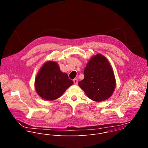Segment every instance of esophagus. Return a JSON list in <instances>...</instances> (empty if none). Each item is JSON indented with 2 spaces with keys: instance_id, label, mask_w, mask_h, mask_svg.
I'll use <instances>...</instances> for the list:
<instances>
[{
  "instance_id": "obj_1",
  "label": "esophagus",
  "mask_w": 148,
  "mask_h": 148,
  "mask_svg": "<svg viewBox=\"0 0 148 148\" xmlns=\"http://www.w3.org/2000/svg\"><path fill=\"white\" fill-rule=\"evenodd\" d=\"M73 83H74V84L75 85L77 84V83H78V80H77V79H73Z\"/></svg>"
}]
</instances>
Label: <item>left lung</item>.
<instances>
[{
  "mask_svg": "<svg viewBox=\"0 0 148 148\" xmlns=\"http://www.w3.org/2000/svg\"><path fill=\"white\" fill-rule=\"evenodd\" d=\"M84 79L79 85L93 101H105L113 94L116 79L113 69L106 57L96 54L91 58L84 71Z\"/></svg>",
  "mask_w": 148,
  "mask_h": 148,
  "instance_id": "8db88e82",
  "label": "left lung"
}]
</instances>
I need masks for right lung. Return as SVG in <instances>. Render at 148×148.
I'll use <instances>...</instances> for the list:
<instances>
[{
	"label": "right lung",
	"instance_id": "add662e5",
	"mask_svg": "<svg viewBox=\"0 0 148 148\" xmlns=\"http://www.w3.org/2000/svg\"><path fill=\"white\" fill-rule=\"evenodd\" d=\"M73 83L68 75L60 71L56 62L48 61L43 64L38 73L35 86L39 96L52 101L59 98Z\"/></svg>",
	"mask_w": 148,
	"mask_h": 148
}]
</instances>
